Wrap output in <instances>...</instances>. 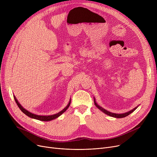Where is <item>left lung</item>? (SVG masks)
<instances>
[{
    "label": "left lung",
    "mask_w": 157,
    "mask_h": 157,
    "mask_svg": "<svg viewBox=\"0 0 157 157\" xmlns=\"http://www.w3.org/2000/svg\"><path fill=\"white\" fill-rule=\"evenodd\" d=\"M94 104H95V106L97 107V108L98 109H100L101 111H102L104 113H105V114H107V115H108V116H109V117H114V118H124V117H127L128 115H129L130 114H131L132 113H133L137 108H138V106H137V107H136L135 108H134L133 109H132V110H130V111H128V112H126V113H121V114H117V113H111V112H110V111H107L106 109H104L103 108H102L101 106H100L99 105H98L97 104V103L96 102V101H95V98H94Z\"/></svg>",
    "instance_id": "obj_1"
}]
</instances>
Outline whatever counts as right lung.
Returning <instances> with one entry per match:
<instances>
[{
	"instance_id": "1",
	"label": "right lung",
	"mask_w": 157,
	"mask_h": 157,
	"mask_svg": "<svg viewBox=\"0 0 157 157\" xmlns=\"http://www.w3.org/2000/svg\"><path fill=\"white\" fill-rule=\"evenodd\" d=\"M14 101L16 102V103L17 104L18 108L20 109V110L24 113L27 116H28L29 117L31 118H34V119H36V120H40V121H51V120H53L54 119H56L58 117H59L60 115H62V114H63L66 110H67L71 104V98H70V101L68 103V104L67 105V106L65 107V108L64 109H63L61 111L59 112L56 114H53V115H48V116H43V115H37V114H34V113H32L30 112H29V111H27V109H25V108H23V107L21 106V105L19 103V102L18 101V100L16 99V98L14 95Z\"/></svg>"
}]
</instances>
